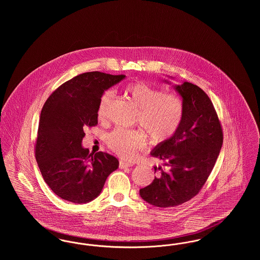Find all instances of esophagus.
<instances>
[{
	"label": "esophagus",
	"instance_id": "esophagus-1",
	"mask_svg": "<svg viewBox=\"0 0 260 260\" xmlns=\"http://www.w3.org/2000/svg\"><path fill=\"white\" fill-rule=\"evenodd\" d=\"M134 164L132 161H120V168L121 169H125V168H129L133 167Z\"/></svg>",
	"mask_w": 260,
	"mask_h": 260
}]
</instances>
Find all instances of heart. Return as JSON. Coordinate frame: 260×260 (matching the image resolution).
I'll use <instances>...</instances> for the list:
<instances>
[{
	"instance_id": "obj_1",
	"label": "heart",
	"mask_w": 260,
	"mask_h": 260,
	"mask_svg": "<svg viewBox=\"0 0 260 260\" xmlns=\"http://www.w3.org/2000/svg\"><path fill=\"white\" fill-rule=\"evenodd\" d=\"M128 99L138 107L136 123L142 127H117L106 136V143L112 151L123 158H133L137 151L148 144L149 133L155 142H162L175 134L182 122L184 104L173 93H165L160 87L144 82H137L125 87ZM114 94L105 91L99 99L96 115L99 121H106L110 115Z\"/></svg>"
}]
</instances>
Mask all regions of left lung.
<instances>
[{
	"instance_id": "left-lung-1",
	"label": "left lung",
	"mask_w": 260,
	"mask_h": 260,
	"mask_svg": "<svg viewBox=\"0 0 260 260\" xmlns=\"http://www.w3.org/2000/svg\"><path fill=\"white\" fill-rule=\"evenodd\" d=\"M174 88L183 99L182 122L171 138L152 150L164 167H154L157 177L139 190L141 198L159 208L179 206L198 194L223 143L222 126L208 94L188 82Z\"/></svg>"
}]
</instances>
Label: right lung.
<instances>
[{
	"label": "right lung",
	"instance_id": "right-lung-1",
	"mask_svg": "<svg viewBox=\"0 0 260 260\" xmlns=\"http://www.w3.org/2000/svg\"><path fill=\"white\" fill-rule=\"evenodd\" d=\"M124 75L99 71L78 75L57 87L40 116L35 157L44 180L58 197L84 204L100 194L119 161L106 152L82 147L85 129L98 124V105L103 92Z\"/></svg>",
	"mask_w": 260,
	"mask_h": 260
}]
</instances>
